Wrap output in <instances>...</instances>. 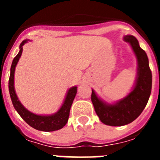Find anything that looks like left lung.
<instances>
[{
	"instance_id": "left-lung-1",
	"label": "left lung",
	"mask_w": 160,
	"mask_h": 160,
	"mask_svg": "<svg viewBox=\"0 0 160 160\" xmlns=\"http://www.w3.org/2000/svg\"><path fill=\"white\" fill-rule=\"evenodd\" d=\"M124 40L130 43L137 57L138 77L134 90L116 104H104L97 97L93 90L91 96L100 121L110 126H122L135 120L146 107L151 94L152 71L149 68L148 56L134 36H125Z\"/></svg>"
}]
</instances>
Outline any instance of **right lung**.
Listing matches in <instances>:
<instances>
[{"mask_svg":"<svg viewBox=\"0 0 160 160\" xmlns=\"http://www.w3.org/2000/svg\"><path fill=\"white\" fill-rule=\"evenodd\" d=\"M25 42H26V40L23 41L20 43L19 54L13 58L12 66H11V73H10V77H9L8 87L9 93H10V97L12 99L13 107L16 111H18L19 116L26 121V123L29 124L31 127L34 128L35 129L45 131V132L61 129L68 122V117H69L70 108H71V105L73 104V101L77 93V87H73L68 90L62 106L61 107V109L56 112V114L51 115V116H38V115L33 114L32 112H30L29 111H27L18 99L17 95L15 93V90H14V87H13L14 70H15V67L17 65L19 57L21 56L23 51L22 46L25 44Z\"/></svg>","mask_w":160,"mask_h":160,"instance_id":"1","label":"right lung"}]
</instances>
